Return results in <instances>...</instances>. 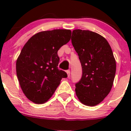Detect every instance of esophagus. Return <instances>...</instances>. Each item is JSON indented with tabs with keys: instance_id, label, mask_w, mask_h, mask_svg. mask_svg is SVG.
<instances>
[{
	"instance_id": "esophagus-1",
	"label": "esophagus",
	"mask_w": 131,
	"mask_h": 131,
	"mask_svg": "<svg viewBox=\"0 0 131 131\" xmlns=\"http://www.w3.org/2000/svg\"><path fill=\"white\" fill-rule=\"evenodd\" d=\"M67 75H68V77H70V70H67Z\"/></svg>"
}]
</instances>
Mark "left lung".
I'll list each match as a JSON object with an SVG mask.
<instances>
[{"label":"left lung","mask_w":131,"mask_h":131,"mask_svg":"<svg viewBox=\"0 0 131 131\" xmlns=\"http://www.w3.org/2000/svg\"><path fill=\"white\" fill-rule=\"evenodd\" d=\"M71 42L82 70L81 79L75 84L76 95L85 105H98L110 93L115 79L112 48L103 36L89 30H73Z\"/></svg>","instance_id":"8db88e82"}]
</instances>
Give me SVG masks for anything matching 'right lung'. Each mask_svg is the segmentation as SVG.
I'll return each instance as SVG.
<instances>
[{
    "label": "right lung",
    "mask_w": 131,
    "mask_h": 131,
    "mask_svg": "<svg viewBox=\"0 0 131 131\" xmlns=\"http://www.w3.org/2000/svg\"><path fill=\"white\" fill-rule=\"evenodd\" d=\"M71 31L54 29L38 32L28 40L16 60V70L26 97L35 103L46 102L67 74L58 69V50L70 41Z\"/></svg>",
    "instance_id": "add662e5"
}]
</instances>
